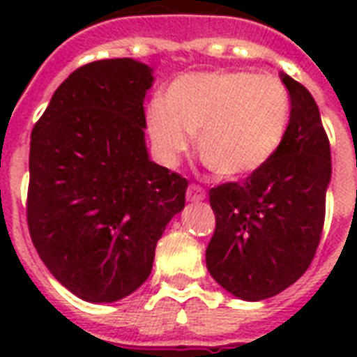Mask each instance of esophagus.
Wrapping results in <instances>:
<instances>
[{
	"instance_id": "1",
	"label": "esophagus",
	"mask_w": 357,
	"mask_h": 357,
	"mask_svg": "<svg viewBox=\"0 0 357 357\" xmlns=\"http://www.w3.org/2000/svg\"><path fill=\"white\" fill-rule=\"evenodd\" d=\"M187 200L189 202H202L206 200V190L202 189L200 185H189L187 189Z\"/></svg>"
}]
</instances>
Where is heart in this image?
<instances>
[{
	"instance_id": "heart-1",
	"label": "heart",
	"mask_w": 357,
	"mask_h": 357,
	"mask_svg": "<svg viewBox=\"0 0 357 357\" xmlns=\"http://www.w3.org/2000/svg\"><path fill=\"white\" fill-rule=\"evenodd\" d=\"M291 92L280 77L244 70L195 72L174 79L146 111L162 161H178L196 137L202 162L222 179H243L274 159L291 123Z\"/></svg>"
}]
</instances>
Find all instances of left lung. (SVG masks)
Returning <instances> with one entry per match:
<instances>
[{"mask_svg":"<svg viewBox=\"0 0 357 357\" xmlns=\"http://www.w3.org/2000/svg\"><path fill=\"white\" fill-rule=\"evenodd\" d=\"M291 92V123L268 165L243 183L209 190L217 226L206 250L207 271L241 300L257 302L298 280L321 243L332 157L310 91L280 75Z\"/></svg>","mask_w":357,"mask_h":357,"instance_id":"left-lung-1","label":"left lung"}]
</instances>
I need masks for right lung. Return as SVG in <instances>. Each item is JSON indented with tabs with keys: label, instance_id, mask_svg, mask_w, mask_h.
I'll list each match as a JSON object with an SVG mask.
<instances>
[{
	"label": "right lung",
	"instance_id": "1",
	"mask_svg": "<svg viewBox=\"0 0 357 357\" xmlns=\"http://www.w3.org/2000/svg\"><path fill=\"white\" fill-rule=\"evenodd\" d=\"M153 68L133 59L81 66L35 123L27 224L36 252L92 304L148 280L157 241L185 207L187 179L148 155L144 98Z\"/></svg>",
	"mask_w": 357,
	"mask_h": 357
}]
</instances>
